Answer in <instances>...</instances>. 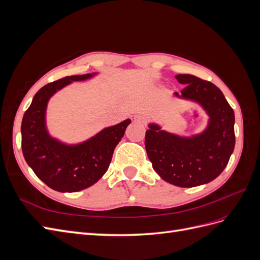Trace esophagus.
Here are the masks:
<instances>
[{
	"instance_id": "34e87169",
	"label": "esophagus",
	"mask_w": 260,
	"mask_h": 260,
	"mask_svg": "<svg viewBox=\"0 0 260 260\" xmlns=\"http://www.w3.org/2000/svg\"><path fill=\"white\" fill-rule=\"evenodd\" d=\"M133 121L140 124H145L147 122V117L144 115H136L133 117Z\"/></svg>"
}]
</instances>
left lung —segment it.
I'll use <instances>...</instances> for the list:
<instances>
[{
  "label": "left lung",
  "instance_id": "1",
  "mask_svg": "<svg viewBox=\"0 0 260 260\" xmlns=\"http://www.w3.org/2000/svg\"><path fill=\"white\" fill-rule=\"evenodd\" d=\"M176 78L185 84L182 98L198 102L209 115L208 127L200 136L180 138L149 124L145 148L161 179L177 186L193 187L216 179L229 162L235 145L234 112L214 83L192 75Z\"/></svg>",
  "mask_w": 260,
  "mask_h": 260
}]
</instances>
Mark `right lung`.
<instances>
[{
  "label": "right lung",
  "instance_id": "obj_1",
  "mask_svg": "<svg viewBox=\"0 0 260 260\" xmlns=\"http://www.w3.org/2000/svg\"><path fill=\"white\" fill-rule=\"evenodd\" d=\"M90 77V74L70 76L44 85L22 117L23 157L37 177L55 191L78 192L98 182L108 169L114 149L131 122L127 119L106 128L79 145H65L48 135L44 119L49 99L72 81Z\"/></svg>",
  "mask_w": 260,
  "mask_h": 260
}]
</instances>
